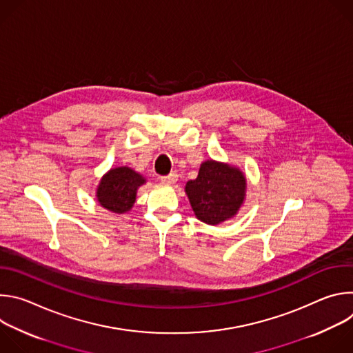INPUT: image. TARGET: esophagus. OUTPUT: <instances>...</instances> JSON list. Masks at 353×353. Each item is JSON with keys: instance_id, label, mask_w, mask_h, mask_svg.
<instances>
[{"instance_id": "34e87169", "label": "esophagus", "mask_w": 353, "mask_h": 353, "mask_svg": "<svg viewBox=\"0 0 353 353\" xmlns=\"http://www.w3.org/2000/svg\"><path fill=\"white\" fill-rule=\"evenodd\" d=\"M161 181L165 184H174L177 181V173H170L169 176L161 177Z\"/></svg>"}]
</instances>
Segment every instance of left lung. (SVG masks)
<instances>
[{
  "instance_id": "1",
  "label": "left lung",
  "mask_w": 353,
  "mask_h": 353,
  "mask_svg": "<svg viewBox=\"0 0 353 353\" xmlns=\"http://www.w3.org/2000/svg\"><path fill=\"white\" fill-rule=\"evenodd\" d=\"M194 215L201 222L216 226L233 219L245 201V174L230 163L208 159L201 163L195 180L185 183Z\"/></svg>"
}]
</instances>
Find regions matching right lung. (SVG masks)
<instances>
[{"label": "right lung", "instance_id": "1", "mask_svg": "<svg viewBox=\"0 0 353 353\" xmlns=\"http://www.w3.org/2000/svg\"><path fill=\"white\" fill-rule=\"evenodd\" d=\"M146 179L128 166L112 168L100 179L96 187V199L100 207L113 214H127L135 204L137 191Z\"/></svg>", "mask_w": 353, "mask_h": 353}]
</instances>
